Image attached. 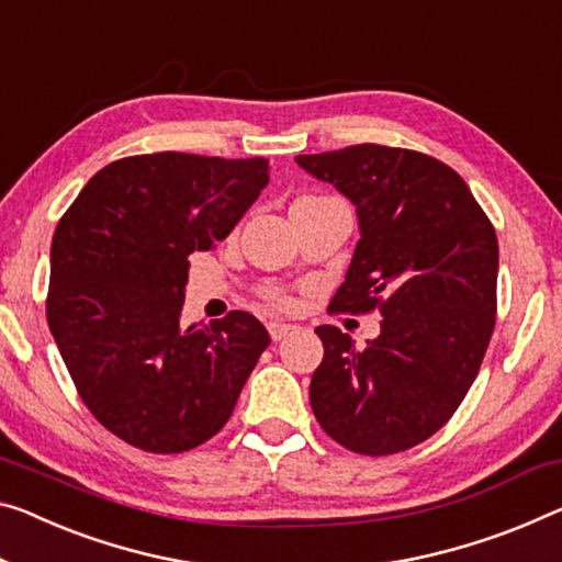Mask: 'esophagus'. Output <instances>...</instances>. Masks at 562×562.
Wrapping results in <instances>:
<instances>
[{
	"label": "esophagus",
	"instance_id": "34e87169",
	"mask_svg": "<svg viewBox=\"0 0 562 562\" xmlns=\"http://www.w3.org/2000/svg\"><path fill=\"white\" fill-rule=\"evenodd\" d=\"M293 331V326L291 324H283V322H269V334H271V339L273 341H281V339H286V336Z\"/></svg>",
	"mask_w": 562,
	"mask_h": 562
}]
</instances>
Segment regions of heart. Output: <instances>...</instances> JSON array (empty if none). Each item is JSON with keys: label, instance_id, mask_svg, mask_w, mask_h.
Returning a JSON list of instances; mask_svg holds the SVG:
<instances>
[{"label": "heart", "instance_id": "b5f03b06", "mask_svg": "<svg viewBox=\"0 0 562 562\" xmlns=\"http://www.w3.org/2000/svg\"><path fill=\"white\" fill-rule=\"evenodd\" d=\"M271 299L276 301V304H283V301H286V299H283V296H281V293H271Z\"/></svg>", "mask_w": 562, "mask_h": 562}]
</instances>
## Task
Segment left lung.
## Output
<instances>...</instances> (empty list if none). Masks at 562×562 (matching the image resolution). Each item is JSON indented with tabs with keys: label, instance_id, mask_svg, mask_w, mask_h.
<instances>
[{
	"label": "left lung",
	"instance_id": "obj_1",
	"mask_svg": "<svg viewBox=\"0 0 562 562\" xmlns=\"http://www.w3.org/2000/svg\"><path fill=\"white\" fill-rule=\"evenodd\" d=\"M296 162L357 209L361 238L331 308L384 316L364 349L318 326L324 359L311 376V409L351 452L409 450L447 425L487 351L495 228L468 183L425 153L364 143Z\"/></svg>",
	"mask_w": 562,
	"mask_h": 562
}]
</instances>
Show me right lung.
<instances>
[{
  "instance_id": "add662e5",
  "label": "right lung",
  "mask_w": 562,
  "mask_h": 562,
  "mask_svg": "<svg viewBox=\"0 0 562 562\" xmlns=\"http://www.w3.org/2000/svg\"><path fill=\"white\" fill-rule=\"evenodd\" d=\"M266 186L263 158L133 155L57 223L49 331L94 419L137 450L186 452L221 431L271 344L248 311L180 324L188 256L226 238Z\"/></svg>"
}]
</instances>
